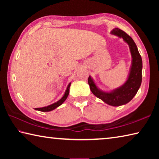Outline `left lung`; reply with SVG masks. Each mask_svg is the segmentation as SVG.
<instances>
[{
  "instance_id": "left-lung-1",
  "label": "left lung",
  "mask_w": 159,
  "mask_h": 159,
  "mask_svg": "<svg viewBox=\"0 0 159 159\" xmlns=\"http://www.w3.org/2000/svg\"><path fill=\"white\" fill-rule=\"evenodd\" d=\"M111 34L122 38L130 47L133 60L128 80L122 86L110 93L103 92L99 90L90 76L88 78V81L90 90L97 98L109 105L117 107L127 104L138 93L142 83V60L135 43L129 35L118 28L113 29Z\"/></svg>"
}]
</instances>
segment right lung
I'll return each instance as SVG.
<instances>
[{
	"mask_svg": "<svg viewBox=\"0 0 159 159\" xmlns=\"http://www.w3.org/2000/svg\"><path fill=\"white\" fill-rule=\"evenodd\" d=\"M70 85H71V83H69V85H68V87H67L65 93H64V96L60 99V100L57 101V102H55V103L51 104V105L45 107H42V108H36L35 109L38 110V111H52V110L56 109L59 106H60L61 104H62L63 102L66 100V99L67 98V97H68V95H69Z\"/></svg>",
	"mask_w": 159,
	"mask_h": 159,
	"instance_id": "1",
	"label": "right lung"
}]
</instances>
